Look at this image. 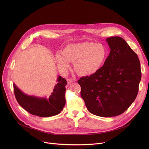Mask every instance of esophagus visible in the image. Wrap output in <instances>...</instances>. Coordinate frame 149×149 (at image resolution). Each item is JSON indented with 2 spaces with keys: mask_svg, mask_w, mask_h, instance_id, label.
<instances>
[{
  "mask_svg": "<svg viewBox=\"0 0 149 149\" xmlns=\"http://www.w3.org/2000/svg\"><path fill=\"white\" fill-rule=\"evenodd\" d=\"M72 82H73V80L72 79H67V83H68V84H70V83H72Z\"/></svg>",
  "mask_w": 149,
  "mask_h": 149,
  "instance_id": "obj_1",
  "label": "esophagus"
}]
</instances>
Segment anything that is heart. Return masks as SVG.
Wrapping results in <instances>:
<instances>
[{
	"label": "heart",
	"mask_w": 149,
	"mask_h": 149,
	"mask_svg": "<svg viewBox=\"0 0 149 149\" xmlns=\"http://www.w3.org/2000/svg\"><path fill=\"white\" fill-rule=\"evenodd\" d=\"M107 56L106 48L101 43L85 42L66 45L61 54L56 56L58 67L66 70L69 62H74L75 72L81 76H90L102 67Z\"/></svg>",
	"instance_id": "obj_1"
}]
</instances>
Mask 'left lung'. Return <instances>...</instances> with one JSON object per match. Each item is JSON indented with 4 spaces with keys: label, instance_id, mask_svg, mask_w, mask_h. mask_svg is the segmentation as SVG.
<instances>
[{
    "label": "left lung",
    "instance_id": "1",
    "mask_svg": "<svg viewBox=\"0 0 149 149\" xmlns=\"http://www.w3.org/2000/svg\"><path fill=\"white\" fill-rule=\"evenodd\" d=\"M106 41L111 51L103 66L78 83L88 110L97 116L111 117L122 114L134 102L141 72L137 54L123 38L111 37Z\"/></svg>",
    "mask_w": 149,
    "mask_h": 149
}]
</instances>
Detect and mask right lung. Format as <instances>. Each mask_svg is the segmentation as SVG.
<instances>
[{
  "label": "right lung",
  "instance_id": "add662e5",
  "mask_svg": "<svg viewBox=\"0 0 149 149\" xmlns=\"http://www.w3.org/2000/svg\"><path fill=\"white\" fill-rule=\"evenodd\" d=\"M56 84L49 98L25 94L14 83L15 97L23 109L31 114L40 117H49L59 114L65 103L66 80L58 75Z\"/></svg>",
  "mask_w": 149,
  "mask_h": 149
}]
</instances>
